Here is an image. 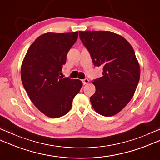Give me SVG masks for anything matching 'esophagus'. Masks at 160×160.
Masks as SVG:
<instances>
[{
  "mask_svg": "<svg viewBox=\"0 0 160 160\" xmlns=\"http://www.w3.org/2000/svg\"><path fill=\"white\" fill-rule=\"evenodd\" d=\"M89 80H88L87 78H85V79L82 80V82H83V84H87V83H89Z\"/></svg>",
  "mask_w": 160,
  "mask_h": 160,
  "instance_id": "obj_1",
  "label": "esophagus"
}]
</instances>
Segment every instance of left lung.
Wrapping results in <instances>:
<instances>
[{"label":"left lung","instance_id":"8db88e82","mask_svg":"<svg viewBox=\"0 0 160 160\" xmlns=\"http://www.w3.org/2000/svg\"><path fill=\"white\" fill-rule=\"evenodd\" d=\"M79 36L94 65L103 67V76L93 82L91 103L98 113L113 116L130 102L140 80L134 50L123 37L108 31L79 32Z\"/></svg>","mask_w":160,"mask_h":160}]
</instances>
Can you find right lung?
I'll use <instances>...</instances> for the list:
<instances>
[{
  "mask_svg": "<svg viewBox=\"0 0 160 160\" xmlns=\"http://www.w3.org/2000/svg\"><path fill=\"white\" fill-rule=\"evenodd\" d=\"M78 36V32L44 33L32 44L23 59V87L33 104L47 117L67 114L82 86L80 80L60 76L67 53Z\"/></svg>",
  "mask_w": 160,
  "mask_h": 160,
  "instance_id": "1",
  "label": "right lung"
}]
</instances>
